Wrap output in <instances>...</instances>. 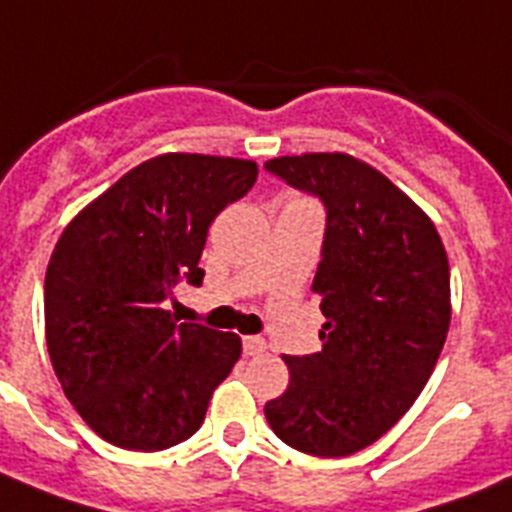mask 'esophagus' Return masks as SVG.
Here are the masks:
<instances>
[{
    "label": "esophagus",
    "mask_w": 512,
    "mask_h": 512,
    "mask_svg": "<svg viewBox=\"0 0 512 512\" xmlns=\"http://www.w3.org/2000/svg\"><path fill=\"white\" fill-rule=\"evenodd\" d=\"M242 345H244V355H260V353H265V350H268L265 340H262V337H255V335L244 337Z\"/></svg>",
    "instance_id": "34e87169"
}]
</instances>
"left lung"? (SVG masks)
Segmentation results:
<instances>
[{
  "label": "left lung",
  "mask_w": 512,
  "mask_h": 512,
  "mask_svg": "<svg viewBox=\"0 0 512 512\" xmlns=\"http://www.w3.org/2000/svg\"><path fill=\"white\" fill-rule=\"evenodd\" d=\"M324 206L314 291L322 350L286 355L291 384L265 404L296 451L337 459L379 441L428 384L451 324V270L433 221L381 172L348 154L265 162Z\"/></svg>",
  "instance_id": "1"
}]
</instances>
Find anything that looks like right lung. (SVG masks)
Masks as SVG:
<instances>
[{
  "mask_svg": "<svg viewBox=\"0 0 512 512\" xmlns=\"http://www.w3.org/2000/svg\"><path fill=\"white\" fill-rule=\"evenodd\" d=\"M257 164L162 154L133 167L61 234L46 270L53 371L84 422L113 446L162 451L203 425L242 340L167 311L203 283L208 226L250 193Z\"/></svg>",
  "mask_w": 512,
  "mask_h": 512,
  "instance_id": "right-lung-1",
  "label": "right lung"
}]
</instances>
